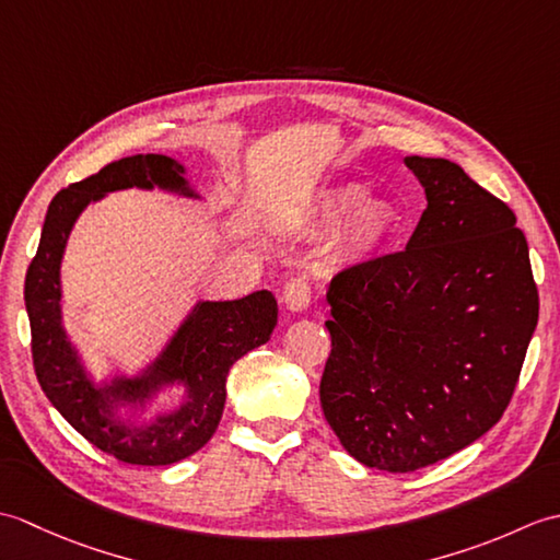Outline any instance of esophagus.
Returning <instances> with one entry per match:
<instances>
[{"mask_svg": "<svg viewBox=\"0 0 560 560\" xmlns=\"http://www.w3.org/2000/svg\"><path fill=\"white\" fill-rule=\"evenodd\" d=\"M283 303H287L295 313H301L311 305V283H307L305 277L289 279L287 289H283Z\"/></svg>", "mask_w": 560, "mask_h": 560, "instance_id": "obj_1", "label": "esophagus"}]
</instances>
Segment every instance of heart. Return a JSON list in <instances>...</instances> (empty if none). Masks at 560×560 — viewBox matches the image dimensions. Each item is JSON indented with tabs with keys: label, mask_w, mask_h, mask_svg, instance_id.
I'll return each mask as SVG.
<instances>
[{
	"label": "heart",
	"mask_w": 560,
	"mask_h": 560,
	"mask_svg": "<svg viewBox=\"0 0 560 560\" xmlns=\"http://www.w3.org/2000/svg\"><path fill=\"white\" fill-rule=\"evenodd\" d=\"M311 223L323 233L339 229V241L351 255H371L395 233L397 211L385 199L363 197L359 185H339L315 197Z\"/></svg>",
	"instance_id": "heart-1"
}]
</instances>
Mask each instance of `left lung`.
Wrapping results in <instances>:
<instances>
[{
    "label": "left lung",
    "mask_w": 560,
    "mask_h": 560,
    "mask_svg": "<svg viewBox=\"0 0 560 560\" xmlns=\"http://www.w3.org/2000/svg\"><path fill=\"white\" fill-rule=\"evenodd\" d=\"M428 207L407 249L329 283L319 404L365 467L416 471L501 421L539 319L527 237L457 163L407 156Z\"/></svg>",
    "instance_id": "8db88e82"
}]
</instances>
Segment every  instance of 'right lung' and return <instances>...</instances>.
Segmentation results:
<instances>
[{
  "label": "right lung",
  "mask_w": 560,
  "mask_h": 560,
  "mask_svg": "<svg viewBox=\"0 0 560 560\" xmlns=\"http://www.w3.org/2000/svg\"><path fill=\"white\" fill-rule=\"evenodd\" d=\"M163 187L197 197L187 187L185 168L161 153L113 161L86 180L59 189L47 207L40 245L26 271L33 368L52 407L105 455L127 464L163 467L195 455L219 428L231 365L261 343L277 327V299L255 291L241 301H201L175 331L168 347L139 377H115L96 387L62 329L59 315V261L71 225L91 201L115 189ZM183 382L188 399L177 412L158 417L149 427H127L117 402H141L163 384Z\"/></svg>",
  "instance_id": "add662e5"
}]
</instances>
